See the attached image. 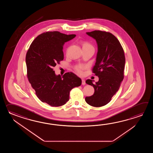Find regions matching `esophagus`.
<instances>
[{
	"mask_svg": "<svg viewBox=\"0 0 153 153\" xmlns=\"http://www.w3.org/2000/svg\"><path fill=\"white\" fill-rule=\"evenodd\" d=\"M85 84H86V82H85V80L84 79H82V85H84Z\"/></svg>",
	"mask_w": 153,
	"mask_h": 153,
	"instance_id": "34e87169",
	"label": "esophagus"
}]
</instances>
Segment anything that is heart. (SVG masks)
Masks as SVG:
<instances>
[{
    "label": "heart",
    "mask_w": 153,
    "mask_h": 153,
    "mask_svg": "<svg viewBox=\"0 0 153 153\" xmlns=\"http://www.w3.org/2000/svg\"><path fill=\"white\" fill-rule=\"evenodd\" d=\"M88 48H94V47L89 42H85L82 43V49ZM74 68H75V71L77 72L79 74H82L84 69L86 68V66L82 65H78L75 66Z\"/></svg>",
    "instance_id": "b5f03b06"
}]
</instances>
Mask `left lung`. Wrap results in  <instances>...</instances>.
Returning a JSON list of instances; mask_svg holds the SVG:
<instances>
[{"label":"left lung","instance_id":"1","mask_svg":"<svg viewBox=\"0 0 153 153\" xmlns=\"http://www.w3.org/2000/svg\"><path fill=\"white\" fill-rule=\"evenodd\" d=\"M86 34L97 44L96 62L92 72L99 80L94 84L90 79L86 81L87 84L93 86L94 92L85 98V101L91 106L100 107L108 104L119 89L124 77L125 57L119 41L111 33L94 30Z\"/></svg>","mask_w":153,"mask_h":153}]
</instances>
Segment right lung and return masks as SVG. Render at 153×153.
<instances>
[{
	"mask_svg": "<svg viewBox=\"0 0 153 153\" xmlns=\"http://www.w3.org/2000/svg\"><path fill=\"white\" fill-rule=\"evenodd\" d=\"M75 36L58 31L43 33L33 40L26 54L29 82L39 100L52 107L65 104L71 90L81 84V79L73 73L68 72L61 76L56 75L53 70L64 59V44Z\"/></svg>",
	"mask_w": 153,
	"mask_h": 153,
	"instance_id": "1",
	"label": "right lung"
}]
</instances>
